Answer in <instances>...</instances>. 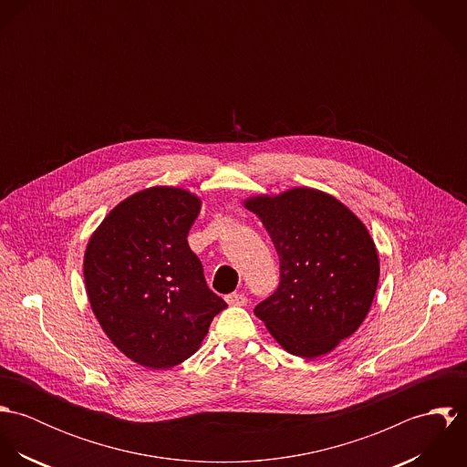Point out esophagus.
Masks as SVG:
<instances>
[{
	"label": "esophagus",
	"instance_id": "esophagus-1",
	"mask_svg": "<svg viewBox=\"0 0 467 467\" xmlns=\"http://www.w3.org/2000/svg\"><path fill=\"white\" fill-rule=\"evenodd\" d=\"M226 302L230 306H246L248 298L243 293H230V295H226Z\"/></svg>",
	"mask_w": 467,
	"mask_h": 467
}]
</instances>
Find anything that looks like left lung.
Listing matches in <instances>:
<instances>
[{
	"label": "left lung",
	"mask_w": 467,
	"mask_h": 467,
	"mask_svg": "<svg viewBox=\"0 0 467 467\" xmlns=\"http://www.w3.org/2000/svg\"><path fill=\"white\" fill-rule=\"evenodd\" d=\"M280 261L276 291L255 317L291 354L318 358L356 333L372 306L379 259L365 224L333 196L291 189L246 201Z\"/></svg>",
	"instance_id": "left-lung-1"
}]
</instances>
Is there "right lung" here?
Returning a JSON list of instances; mask_svg holds the SVG:
<instances>
[{"instance_id": "right-lung-1", "label": "right lung", "mask_w": 467, "mask_h": 467, "mask_svg": "<svg viewBox=\"0 0 467 467\" xmlns=\"http://www.w3.org/2000/svg\"><path fill=\"white\" fill-rule=\"evenodd\" d=\"M200 210V198L183 189H145L115 206L88 243L91 309L115 347L138 365H180L226 307L206 285L187 241Z\"/></svg>"}]
</instances>
